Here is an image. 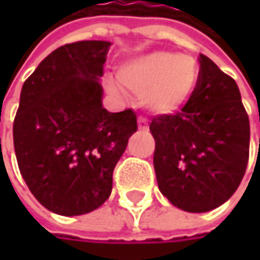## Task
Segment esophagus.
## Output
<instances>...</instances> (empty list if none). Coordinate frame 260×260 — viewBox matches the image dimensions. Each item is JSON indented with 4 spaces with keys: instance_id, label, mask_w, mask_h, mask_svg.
<instances>
[{
    "instance_id": "1",
    "label": "esophagus",
    "mask_w": 260,
    "mask_h": 260,
    "mask_svg": "<svg viewBox=\"0 0 260 260\" xmlns=\"http://www.w3.org/2000/svg\"><path fill=\"white\" fill-rule=\"evenodd\" d=\"M137 123H139V128L140 130H147L149 128V123H147V120H146L145 117H139Z\"/></svg>"
}]
</instances>
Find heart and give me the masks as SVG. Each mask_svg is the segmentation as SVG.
Wrapping results in <instances>:
<instances>
[{
    "mask_svg": "<svg viewBox=\"0 0 260 260\" xmlns=\"http://www.w3.org/2000/svg\"><path fill=\"white\" fill-rule=\"evenodd\" d=\"M120 84L142 96L155 114H172L189 100L198 81V66L189 56L155 52L120 66ZM110 86L114 85L110 82Z\"/></svg>",
    "mask_w": 260,
    "mask_h": 260,
    "instance_id": "obj_1",
    "label": "heart"
}]
</instances>
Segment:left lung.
<instances>
[{
	"mask_svg": "<svg viewBox=\"0 0 260 260\" xmlns=\"http://www.w3.org/2000/svg\"><path fill=\"white\" fill-rule=\"evenodd\" d=\"M150 133L157 186L175 207L205 213L235 194L249 160V117L236 81L210 57L200 55L186 104L153 117Z\"/></svg>",
	"mask_w": 260,
	"mask_h": 260,
	"instance_id": "obj_1",
	"label": "left lung"
}]
</instances>
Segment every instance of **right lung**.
Returning <instances> with one entry per match:
<instances>
[{"mask_svg": "<svg viewBox=\"0 0 260 260\" xmlns=\"http://www.w3.org/2000/svg\"><path fill=\"white\" fill-rule=\"evenodd\" d=\"M110 42L57 47L25 79L13 125L20 174L36 200L60 215L91 213L108 200L113 171L137 117L108 113L103 86Z\"/></svg>", "mask_w": 260, "mask_h": 260, "instance_id": "1", "label": "right lung"}]
</instances>
